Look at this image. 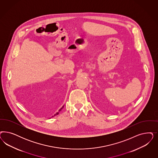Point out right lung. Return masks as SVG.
Returning a JSON list of instances; mask_svg holds the SVG:
<instances>
[{"mask_svg":"<svg viewBox=\"0 0 158 158\" xmlns=\"http://www.w3.org/2000/svg\"><path fill=\"white\" fill-rule=\"evenodd\" d=\"M63 107H64V106H62V107H61V108H60V109H59V112H57V113H56V114H55V115H54V116H56V115H57V114H59V112H60V111H61V109H63ZM52 117H53V116H52Z\"/></svg>","mask_w":158,"mask_h":158,"instance_id":"right-lung-1","label":"right lung"}]
</instances>
